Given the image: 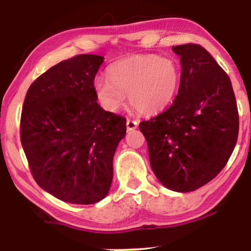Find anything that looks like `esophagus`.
<instances>
[{"mask_svg": "<svg viewBox=\"0 0 251 251\" xmlns=\"http://www.w3.org/2000/svg\"><path fill=\"white\" fill-rule=\"evenodd\" d=\"M137 126H138L137 120H132V119L126 120V127H127V131H132V129L137 128Z\"/></svg>", "mask_w": 251, "mask_h": 251, "instance_id": "obj_1", "label": "esophagus"}]
</instances>
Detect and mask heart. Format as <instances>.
<instances>
[{
  "label": "heart",
  "mask_w": 251,
  "mask_h": 251,
  "mask_svg": "<svg viewBox=\"0 0 251 251\" xmlns=\"http://www.w3.org/2000/svg\"><path fill=\"white\" fill-rule=\"evenodd\" d=\"M179 63L154 54L120 60L107 70V77L94 80V93L107 111H117L126 97L142 114H154L174 101L180 85Z\"/></svg>",
  "instance_id": "obj_1"
}]
</instances>
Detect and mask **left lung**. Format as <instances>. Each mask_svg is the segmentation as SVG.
<instances>
[{"label":"left lung","mask_w":251,"mask_h":251,"mask_svg":"<svg viewBox=\"0 0 251 251\" xmlns=\"http://www.w3.org/2000/svg\"><path fill=\"white\" fill-rule=\"evenodd\" d=\"M180 56L181 76L174 102L142 122L155 177L165 188L190 192L222 171L238 137V111L227 74L196 43L172 47Z\"/></svg>","instance_id":"left-lung-1"}]
</instances>
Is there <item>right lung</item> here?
Here are the masks:
<instances>
[{
    "label": "right lung",
    "instance_id": "obj_1",
    "mask_svg": "<svg viewBox=\"0 0 251 251\" xmlns=\"http://www.w3.org/2000/svg\"><path fill=\"white\" fill-rule=\"evenodd\" d=\"M103 57L80 54L50 67L30 85L20 123L22 148L37 185L73 204L108 194L113 155L126 119L97 102L94 77Z\"/></svg>",
    "mask_w": 251,
    "mask_h": 251
}]
</instances>
